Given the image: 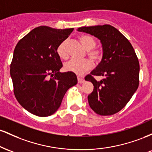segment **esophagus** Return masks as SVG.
Wrapping results in <instances>:
<instances>
[{
  "label": "esophagus",
  "instance_id": "1",
  "mask_svg": "<svg viewBox=\"0 0 152 152\" xmlns=\"http://www.w3.org/2000/svg\"><path fill=\"white\" fill-rule=\"evenodd\" d=\"M84 81V78L83 77H81V76H78V83H82Z\"/></svg>",
  "mask_w": 152,
  "mask_h": 152
}]
</instances>
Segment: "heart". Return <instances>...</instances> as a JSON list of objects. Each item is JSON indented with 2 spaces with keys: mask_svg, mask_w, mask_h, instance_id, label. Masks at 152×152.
I'll list each match as a JSON object with an SVG mask.
<instances>
[{
  "mask_svg": "<svg viewBox=\"0 0 152 152\" xmlns=\"http://www.w3.org/2000/svg\"><path fill=\"white\" fill-rule=\"evenodd\" d=\"M82 46L86 49V54L88 57L94 63H99L103 58V50L101 48L96 46V41L91 36L88 35H81L78 37ZM67 41H62L57 46L56 52L60 58L66 59L69 57L67 49H66ZM91 67V62L88 59L85 58L83 60H72L66 62L64 64V69L66 71L74 73L76 74H82L86 71H88Z\"/></svg>",
  "mask_w": 152,
  "mask_h": 152,
  "instance_id": "1",
  "label": "heart"
}]
</instances>
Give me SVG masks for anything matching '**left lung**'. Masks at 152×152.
I'll use <instances>...</instances> for the list:
<instances>
[{
	"label": "left lung",
	"instance_id": "obj_1",
	"mask_svg": "<svg viewBox=\"0 0 152 152\" xmlns=\"http://www.w3.org/2000/svg\"><path fill=\"white\" fill-rule=\"evenodd\" d=\"M78 31L98 38L102 43V61L85 77L94 85L88 96L94 112L113 115L123 109L139 87V62L133 46L116 28L110 25L78 28ZM104 76L98 82L95 76Z\"/></svg>",
	"mask_w": 152,
	"mask_h": 152
}]
</instances>
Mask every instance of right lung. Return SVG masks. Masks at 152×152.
I'll use <instances>...</instances> for the list:
<instances>
[{
  "mask_svg": "<svg viewBox=\"0 0 152 152\" xmlns=\"http://www.w3.org/2000/svg\"><path fill=\"white\" fill-rule=\"evenodd\" d=\"M74 28L40 26L22 38L10 64L14 95L31 114L45 117L60 107L66 92L77 83L76 74L60 73L63 66L56 48Z\"/></svg>",
  "mask_w": 152,
  "mask_h": 152,
  "instance_id": "1",
  "label": "right lung"
}]
</instances>
